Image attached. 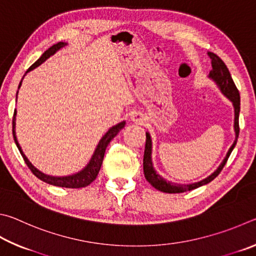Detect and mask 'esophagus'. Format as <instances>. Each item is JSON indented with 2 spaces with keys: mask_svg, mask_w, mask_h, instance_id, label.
<instances>
[{
  "mask_svg": "<svg viewBox=\"0 0 256 256\" xmlns=\"http://www.w3.org/2000/svg\"><path fill=\"white\" fill-rule=\"evenodd\" d=\"M130 119H132V122L138 124H142L145 122V120H146L144 114H142V112H134V114L130 116Z\"/></svg>",
  "mask_w": 256,
  "mask_h": 256,
  "instance_id": "esophagus-1",
  "label": "esophagus"
}]
</instances>
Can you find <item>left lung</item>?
<instances>
[{"instance_id":"8db88e82","label":"left lung","mask_w":256,"mask_h":256,"mask_svg":"<svg viewBox=\"0 0 256 256\" xmlns=\"http://www.w3.org/2000/svg\"><path fill=\"white\" fill-rule=\"evenodd\" d=\"M208 56L212 60V70H210L208 78L212 80L218 88L220 90V92L225 96L228 100L232 103L234 106V132H235V140L232 142V145L230 147L225 158L222 160L220 165L217 168L216 171L210 174L204 180L194 182V183H176L172 181H168L166 178L160 176L158 173V171L154 168L153 160H152V148H153V144H152V137L150 134L146 132V145H145V153H144V160H142V165H144V174L146 180L148 181L155 189H158L165 194H181V192L191 191L194 189H196L201 186L207 184V183L212 182L214 178H216L222 168L225 166L228 158H230V153L234 150V147L237 142V138H238L240 134V126H238V118H240V98L238 90H237L234 80L232 78V75L228 70L227 66L225 65L220 58H219L216 54L208 52Z\"/></svg>"}]
</instances>
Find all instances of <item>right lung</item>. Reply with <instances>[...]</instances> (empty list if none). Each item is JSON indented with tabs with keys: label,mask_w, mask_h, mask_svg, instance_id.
Returning a JSON list of instances; mask_svg holds the SVG:
<instances>
[{
	"label": "right lung",
	"mask_w": 256,
	"mask_h": 256,
	"mask_svg": "<svg viewBox=\"0 0 256 256\" xmlns=\"http://www.w3.org/2000/svg\"><path fill=\"white\" fill-rule=\"evenodd\" d=\"M65 46H67V42H60L56 44H54V46H52L50 48H48L47 50L44 52L42 56H40L39 60L37 62H34V64L29 67V70H26V73H29L30 70H32L36 68V67L42 65V62H46L49 57L55 55L58 50H60V49L64 48ZM26 73L24 75V78L26 75ZM24 78H22V80H24ZM22 80L19 84V88H18V92H19V88L22 84ZM18 92H16V98H18ZM16 110H14V114H13V120H12L13 138H14V142H16L18 150H20V154L22 155V158H24L26 164L28 165V168L31 170V172H32L34 176L38 178H40L42 181L48 183V184L62 186V188H70V189H78V188L88 186L90 183H92L94 180H96V178L98 176V173L101 168L106 146L109 145V142L114 140V138L116 136V134H118L126 124V121L124 120L119 124L112 126L109 130H108L104 135L102 136L101 140H98V144L96 147V150H94L91 160H88V163L85 165V166L80 170V171L73 173V174H70V176H49V174H46V173L40 171V170L36 168L34 165L28 160V158L24 155V150H22L19 142H18L16 135Z\"/></svg>",
	"instance_id": "1"
}]
</instances>
